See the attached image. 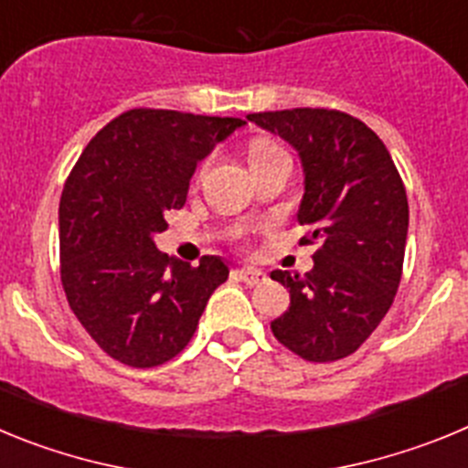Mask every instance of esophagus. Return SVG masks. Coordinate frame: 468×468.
Here are the masks:
<instances>
[{
  "mask_svg": "<svg viewBox=\"0 0 468 468\" xmlns=\"http://www.w3.org/2000/svg\"><path fill=\"white\" fill-rule=\"evenodd\" d=\"M237 274H239V279H241L246 285H260V283H264V281H267L264 271L253 270V267H243V270H239Z\"/></svg>",
  "mask_w": 468,
  "mask_h": 468,
  "instance_id": "1",
  "label": "esophagus"
}]
</instances>
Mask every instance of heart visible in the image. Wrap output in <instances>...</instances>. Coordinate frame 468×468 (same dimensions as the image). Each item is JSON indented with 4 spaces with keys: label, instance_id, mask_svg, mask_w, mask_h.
<instances>
[{
    "label": "heart",
    "instance_id": "obj_1",
    "mask_svg": "<svg viewBox=\"0 0 468 468\" xmlns=\"http://www.w3.org/2000/svg\"><path fill=\"white\" fill-rule=\"evenodd\" d=\"M279 152H283L279 144L270 143V140H255V143L248 147V161H250V164H255V161L267 159V156H274V154H279Z\"/></svg>",
    "mask_w": 468,
    "mask_h": 468
}]
</instances>
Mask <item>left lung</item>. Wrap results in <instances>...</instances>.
Listing matches in <instances>:
<instances>
[{
    "label": "left lung",
    "instance_id": "8db88e82",
    "mask_svg": "<svg viewBox=\"0 0 468 468\" xmlns=\"http://www.w3.org/2000/svg\"><path fill=\"white\" fill-rule=\"evenodd\" d=\"M300 154L304 171L300 243L318 241L304 276L271 271L291 307L271 321L276 340L304 361L345 358L370 337L394 302L408 239V197L375 131L337 110L248 114Z\"/></svg>",
    "mask_w": 468,
    "mask_h": 468
}]
</instances>
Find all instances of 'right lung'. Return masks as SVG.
<instances>
[{"label": "right lung", "mask_w": 468, "mask_h": 468, "mask_svg": "<svg viewBox=\"0 0 468 468\" xmlns=\"http://www.w3.org/2000/svg\"><path fill=\"white\" fill-rule=\"evenodd\" d=\"M243 119L128 110L86 144L60 197V279L74 316L114 361L154 367L192 340L229 276L218 255L168 258L154 234L183 208L197 164Z\"/></svg>", "instance_id": "1"}]
</instances>
